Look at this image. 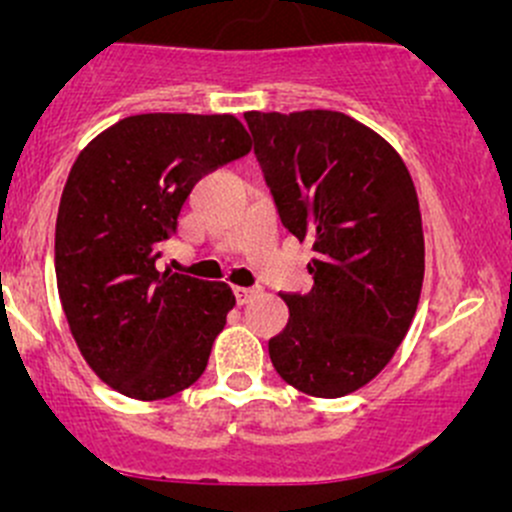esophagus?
I'll return each instance as SVG.
<instances>
[{"label":"esophagus","mask_w":512,"mask_h":512,"mask_svg":"<svg viewBox=\"0 0 512 512\" xmlns=\"http://www.w3.org/2000/svg\"><path fill=\"white\" fill-rule=\"evenodd\" d=\"M232 292H235L237 304H247L260 294V287H232Z\"/></svg>","instance_id":"34e87169"}]
</instances>
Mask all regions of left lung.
<instances>
[{
  "mask_svg": "<svg viewBox=\"0 0 512 512\" xmlns=\"http://www.w3.org/2000/svg\"><path fill=\"white\" fill-rule=\"evenodd\" d=\"M245 121L282 225L314 250V287L282 294L289 322L270 339L272 366L304 394L339 399L389 364L416 314L414 180L379 133L339 111H247Z\"/></svg>",
  "mask_w": 512,
  "mask_h": 512,
  "instance_id": "8db88e82",
  "label": "left lung"
}]
</instances>
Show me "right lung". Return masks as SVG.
Here are the masks:
<instances>
[{
    "label": "right lung",
    "instance_id": "right-lung-1",
    "mask_svg": "<svg viewBox=\"0 0 512 512\" xmlns=\"http://www.w3.org/2000/svg\"><path fill=\"white\" fill-rule=\"evenodd\" d=\"M250 148L227 113H141L96 136L71 168L56 218L61 307L91 369L131 399H168L208 366L235 294L156 262L198 180Z\"/></svg>",
    "mask_w": 512,
    "mask_h": 512
}]
</instances>
